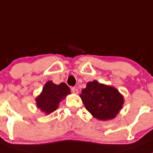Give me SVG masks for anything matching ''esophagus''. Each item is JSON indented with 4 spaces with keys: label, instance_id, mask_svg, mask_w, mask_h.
Returning <instances> with one entry per match:
<instances>
[{
    "label": "esophagus",
    "instance_id": "1",
    "mask_svg": "<svg viewBox=\"0 0 153 153\" xmlns=\"http://www.w3.org/2000/svg\"><path fill=\"white\" fill-rule=\"evenodd\" d=\"M71 90H72V92L74 93V94H77V93L79 92L78 89L76 88V87H73V88H71Z\"/></svg>",
    "mask_w": 153,
    "mask_h": 153
}]
</instances>
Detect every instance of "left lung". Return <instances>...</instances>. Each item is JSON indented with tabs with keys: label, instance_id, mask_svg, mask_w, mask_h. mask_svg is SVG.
Listing matches in <instances>:
<instances>
[{
	"label": "left lung",
	"instance_id": "8db88e82",
	"mask_svg": "<svg viewBox=\"0 0 153 153\" xmlns=\"http://www.w3.org/2000/svg\"><path fill=\"white\" fill-rule=\"evenodd\" d=\"M79 97L85 109L103 121L114 119L124 104V97L116 88L96 80L88 82Z\"/></svg>",
	"mask_w": 153,
	"mask_h": 153
}]
</instances>
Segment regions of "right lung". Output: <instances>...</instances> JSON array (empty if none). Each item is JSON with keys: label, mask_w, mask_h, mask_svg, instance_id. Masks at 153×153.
Returning a JSON list of instances; mask_svg holds the SVG:
<instances>
[{"label": "right lung", "mask_w": 153, "mask_h": 153, "mask_svg": "<svg viewBox=\"0 0 153 153\" xmlns=\"http://www.w3.org/2000/svg\"><path fill=\"white\" fill-rule=\"evenodd\" d=\"M71 94V89L65 82L59 85L48 81L43 88V91L35 99L37 107L46 114L52 113L59 107V104Z\"/></svg>", "instance_id": "right-lung-1"}]
</instances>
